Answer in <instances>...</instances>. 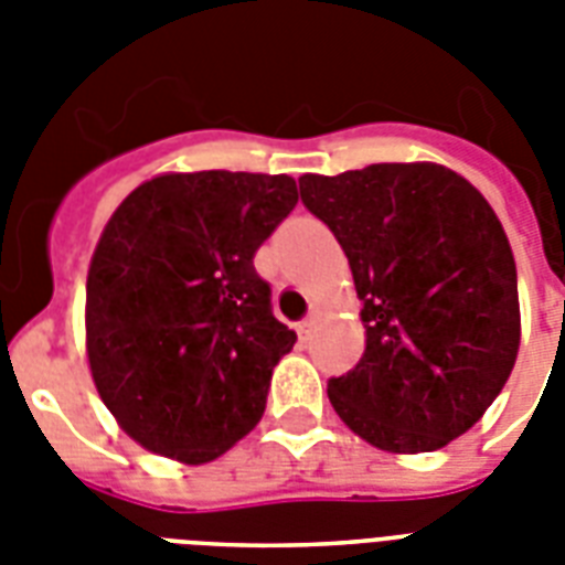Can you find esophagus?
<instances>
[{
    "instance_id": "esophagus-1",
    "label": "esophagus",
    "mask_w": 565,
    "mask_h": 565,
    "mask_svg": "<svg viewBox=\"0 0 565 565\" xmlns=\"http://www.w3.org/2000/svg\"><path fill=\"white\" fill-rule=\"evenodd\" d=\"M317 313H308V317L301 319L299 322V328H296V331H299V340H310V334H313V328H317Z\"/></svg>"
}]
</instances>
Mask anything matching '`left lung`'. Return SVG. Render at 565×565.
I'll list each match as a JSON object with an SVG mask.
<instances>
[{
  "mask_svg": "<svg viewBox=\"0 0 565 565\" xmlns=\"http://www.w3.org/2000/svg\"><path fill=\"white\" fill-rule=\"evenodd\" d=\"M363 301L366 349L328 381L337 416L393 455L437 451L472 428L516 363V260L478 190L439 163L301 175Z\"/></svg>",
  "mask_w": 565,
  "mask_h": 565,
  "instance_id": "obj_1",
  "label": "left lung"
}]
</instances>
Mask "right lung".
Masks as SVG:
<instances>
[{"instance_id": "right-lung-1", "label": "right lung", "mask_w": 565, "mask_h": 565, "mask_svg": "<svg viewBox=\"0 0 565 565\" xmlns=\"http://www.w3.org/2000/svg\"><path fill=\"white\" fill-rule=\"evenodd\" d=\"M290 175L167 172L122 199L87 273V361L119 428L211 463L255 428L296 331L255 252L296 207Z\"/></svg>"}]
</instances>
